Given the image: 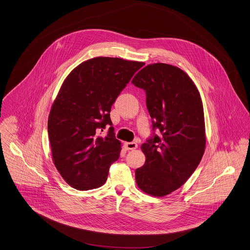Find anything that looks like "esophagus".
<instances>
[{"mask_svg":"<svg viewBox=\"0 0 250 250\" xmlns=\"http://www.w3.org/2000/svg\"><path fill=\"white\" fill-rule=\"evenodd\" d=\"M125 148L128 149V150H134V149H136V148L138 147V145H137V143H134V142H131V143H125Z\"/></svg>","mask_w":250,"mask_h":250,"instance_id":"obj_1","label":"esophagus"}]
</instances>
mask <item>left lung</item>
<instances>
[{"label":"left lung","mask_w":250,"mask_h":250,"mask_svg":"<svg viewBox=\"0 0 250 250\" xmlns=\"http://www.w3.org/2000/svg\"><path fill=\"white\" fill-rule=\"evenodd\" d=\"M146 93L154 135L141 148L146 163L135 171L138 188L164 197L181 188L199 166L206 148V125L200 92L181 68L157 62L145 66L132 82Z\"/></svg>","instance_id":"left-lung-1"}]
</instances>
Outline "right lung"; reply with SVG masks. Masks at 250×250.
<instances>
[{
    "instance_id": "right-lung-1",
    "label": "right lung",
    "mask_w": 250,
    "mask_h": 250,
    "mask_svg": "<svg viewBox=\"0 0 250 250\" xmlns=\"http://www.w3.org/2000/svg\"><path fill=\"white\" fill-rule=\"evenodd\" d=\"M145 62L96 57L77 65L64 79L48 116L52 161L73 188L102 187L122 144L110 120L111 106ZM109 124L105 136L100 132Z\"/></svg>"
}]
</instances>
